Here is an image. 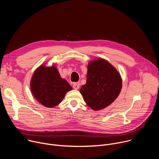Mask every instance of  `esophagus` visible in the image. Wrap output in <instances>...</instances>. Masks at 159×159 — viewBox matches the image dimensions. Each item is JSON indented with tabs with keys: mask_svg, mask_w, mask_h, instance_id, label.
Returning a JSON list of instances; mask_svg holds the SVG:
<instances>
[{
	"mask_svg": "<svg viewBox=\"0 0 159 159\" xmlns=\"http://www.w3.org/2000/svg\"><path fill=\"white\" fill-rule=\"evenodd\" d=\"M80 87V82H75L73 84V88L74 89H78Z\"/></svg>",
	"mask_w": 159,
	"mask_h": 159,
	"instance_id": "obj_1",
	"label": "esophagus"
}]
</instances>
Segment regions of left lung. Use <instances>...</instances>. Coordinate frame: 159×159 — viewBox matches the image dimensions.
Returning <instances> with one entry per match:
<instances>
[{"mask_svg": "<svg viewBox=\"0 0 159 159\" xmlns=\"http://www.w3.org/2000/svg\"><path fill=\"white\" fill-rule=\"evenodd\" d=\"M122 87L120 74L106 60L99 58L88 65L87 81L80 90L85 103L94 110L110 105L119 96Z\"/></svg>", "mask_w": 159, "mask_h": 159, "instance_id": "obj_1", "label": "left lung"}]
</instances>
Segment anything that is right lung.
<instances>
[{
    "mask_svg": "<svg viewBox=\"0 0 159 159\" xmlns=\"http://www.w3.org/2000/svg\"><path fill=\"white\" fill-rule=\"evenodd\" d=\"M72 89L70 84L61 79L57 68L41 65L34 72L31 81V92L43 106L53 107L59 104L65 94Z\"/></svg>",
    "mask_w": 159,
    "mask_h": 159,
    "instance_id": "right-lung-1",
    "label": "right lung"
}]
</instances>
